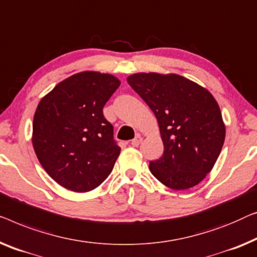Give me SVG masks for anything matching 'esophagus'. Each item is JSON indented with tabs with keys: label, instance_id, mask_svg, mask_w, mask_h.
Segmentation results:
<instances>
[{
	"label": "esophagus",
	"instance_id": "obj_1",
	"mask_svg": "<svg viewBox=\"0 0 257 257\" xmlns=\"http://www.w3.org/2000/svg\"><path fill=\"white\" fill-rule=\"evenodd\" d=\"M141 140H143V138H141L139 135H138L135 139H133L132 141H131V145L133 147H138L139 146V145L141 144Z\"/></svg>",
	"mask_w": 257,
	"mask_h": 257
}]
</instances>
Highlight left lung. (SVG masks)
Returning a JSON list of instances; mask_svg holds the SVG:
<instances>
[{"label":"left lung","mask_w":257,"mask_h":257,"mask_svg":"<svg viewBox=\"0 0 257 257\" xmlns=\"http://www.w3.org/2000/svg\"><path fill=\"white\" fill-rule=\"evenodd\" d=\"M127 82L159 122L163 154L150 170L174 190L192 188L211 172L225 141L218 103L206 89L176 74L138 73Z\"/></svg>","instance_id":"1"}]
</instances>
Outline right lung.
Here are the masks:
<instances>
[{"label":"right lung","instance_id":"1","mask_svg":"<svg viewBox=\"0 0 257 257\" xmlns=\"http://www.w3.org/2000/svg\"><path fill=\"white\" fill-rule=\"evenodd\" d=\"M119 85L110 74L79 73L38 104L33 148L46 173L68 190H94L112 172L120 147L103 107Z\"/></svg>","mask_w":257,"mask_h":257}]
</instances>
